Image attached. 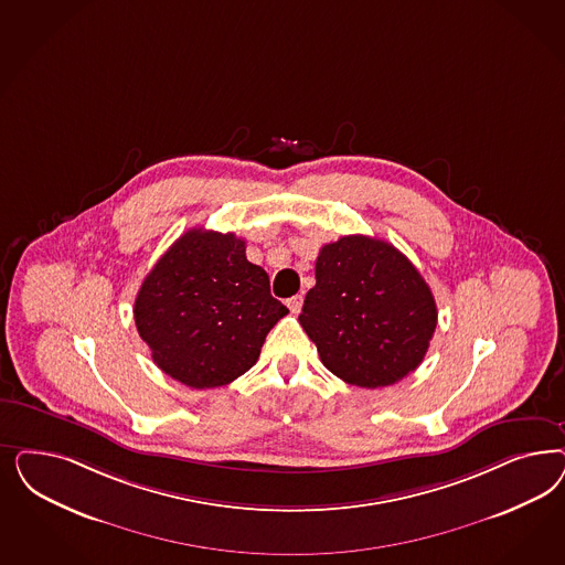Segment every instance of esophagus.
<instances>
[{
  "instance_id": "34e87169",
  "label": "esophagus",
  "mask_w": 565,
  "mask_h": 565,
  "mask_svg": "<svg viewBox=\"0 0 565 565\" xmlns=\"http://www.w3.org/2000/svg\"><path fill=\"white\" fill-rule=\"evenodd\" d=\"M287 306H289V310H291L292 313H299L301 306H303V295H295L291 299H287Z\"/></svg>"
}]
</instances>
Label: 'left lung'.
I'll use <instances>...</instances> for the list:
<instances>
[{
	"instance_id": "obj_1",
	"label": "left lung",
	"mask_w": 565,
	"mask_h": 565,
	"mask_svg": "<svg viewBox=\"0 0 565 565\" xmlns=\"http://www.w3.org/2000/svg\"><path fill=\"white\" fill-rule=\"evenodd\" d=\"M437 316L430 287L399 249L349 235L320 249L299 322L334 376L379 388L422 364Z\"/></svg>"
}]
</instances>
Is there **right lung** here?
<instances>
[{
    "label": "right lung",
    "instance_id": "right-lung-1",
    "mask_svg": "<svg viewBox=\"0 0 565 565\" xmlns=\"http://www.w3.org/2000/svg\"><path fill=\"white\" fill-rule=\"evenodd\" d=\"M135 324L151 358L191 388L233 383L257 362L270 328L289 310L233 233L191 228L147 274Z\"/></svg>",
    "mask_w": 565,
    "mask_h": 565
}]
</instances>
